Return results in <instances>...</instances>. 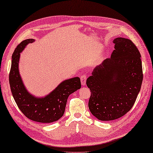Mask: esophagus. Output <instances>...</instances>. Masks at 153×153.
I'll use <instances>...</instances> for the list:
<instances>
[{
    "mask_svg": "<svg viewBox=\"0 0 153 153\" xmlns=\"http://www.w3.org/2000/svg\"><path fill=\"white\" fill-rule=\"evenodd\" d=\"M86 75H82L80 76V81H81V84H82V86H85L86 85Z\"/></svg>",
    "mask_w": 153,
    "mask_h": 153,
    "instance_id": "34e87169",
    "label": "esophagus"
}]
</instances>
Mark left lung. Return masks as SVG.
Instances as JSON below:
<instances>
[{
    "instance_id": "obj_1",
    "label": "left lung",
    "mask_w": 153,
    "mask_h": 153,
    "mask_svg": "<svg viewBox=\"0 0 153 153\" xmlns=\"http://www.w3.org/2000/svg\"><path fill=\"white\" fill-rule=\"evenodd\" d=\"M113 43L111 57L96 67L86 80L91 92L89 110L104 121L118 119L132 108L143 78L141 56L135 44L124 37Z\"/></svg>"
}]
</instances>
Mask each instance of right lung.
Instances as JSON below:
<instances>
[{"mask_svg":"<svg viewBox=\"0 0 153 153\" xmlns=\"http://www.w3.org/2000/svg\"><path fill=\"white\" fill-rule=\"evenodd\" d=\"M34 39H27L18 45L12 54L9 83L12 96L21 111L28 119L43 123H52L63 116L68 97L81 88L79 77L61 82L49 94L37 97L28 92L19 71L20 53Z\"/></svg>","mask_w":153,"mask_h":153,"instance_id":"1","label":"right lung"}]
</instances>
